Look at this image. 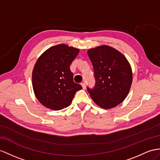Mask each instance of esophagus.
<instances>
[{
    "label": "esophagus",
    "instance_id": "obj_1",
    "mask_svg": "<svg viewBox=\"0 0 160 160\" xmlns=\"http://www.w3.org/2000/svg\"><path fill=\"white\" fill-rule=\"evenodd\" d=\"M81 85H82V87L83 89H85V88H86V83H85V82H82Z\"/></svg>",
    "mask_w": 160,
    "mask_h": 160
}]
</instances>
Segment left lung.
<instances>
[{
	"label": "left lung",
	"instance_id": "left-lung-1",
	"mask_svg": "<svg viewBox=\"0 0 160 160\" xmlns=\"http://www.w3.org/2000/svg\"><path fill=\"white\" fill-rule=\"evenodd\" d=\"M95 84L87 87L92 99L101 108L109 109L121 103L130 91L132 73L128 60L119 51L104 45L89 49Z\"/></svg>",
	"mask_w": 160,
	"mask_h": 160
}]
</instances>
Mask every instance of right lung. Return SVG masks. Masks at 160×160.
<instances>
[{
    "label": "right lung",
    "mask_w": 160,
    "mask_h": 160,
    "mask_svg": "<svg viewBox=\"0 0 160 160\" xmlns=\"http://www.w3.org/2000/svg\"><path fill=\"white\" fill-rule=\"evenodd\" d=\"M79 49L59 44L48 48L36 61L32 85L36 98L45 107L60 110L68 107L82 87L73 82L69 67Z\"/></svg>",
    "instance_id": "add662e5"
}]
</instances>
